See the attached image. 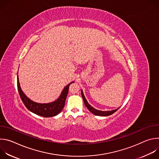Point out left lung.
<instances>
[{"label": "left lung", "mask_w": 159, "mask_h": 159, "mask_svg": "<svg viewBox=\"0 0 159 159\" xmlns=\"http://www.w3.org/2000/svg\"><path fill=\"white\" fill-rule=\"evenodd\" d=\"M81 94H82V97L83 98V100H84V104L85 106L88 108V109L92 113H93V114L94 115H96V116H109L112 114H113V113L115 112L119 108L116 109H115V110H112L111 111H99V110H97L96 109H94L93 107H92L91 106H90L87 101L84 95V93H83V91L82 90H81Z\"/></svg>", "instance_id": "1"}]
</instances>
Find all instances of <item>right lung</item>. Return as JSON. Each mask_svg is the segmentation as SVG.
<instances>
[{"instance_id":"1","label":"right lung","mask_w":159,"mask_h":159,"mask_svg":"<svg viewBox=\"0 0 159 159\" xmlns=\"http://www.w3.org/2000/svg\"><path fill=\"white\" fill-rule=\"evenodd\" d=\"M74 82L68 84L64 89L60 96V98L55 102L48 104H39L35 102L32 101L29 98H28L26 95L22 91V90L20 87L19 78L17 75V89L19 93V96L22 101L23 102L25 106L27 107L28 110L31 111L34 114L43 116V117H52L55 116L61 111L64 106L65 100L69 93V88L70 85L73 83Z\"/></svg>"}]
</instances>
